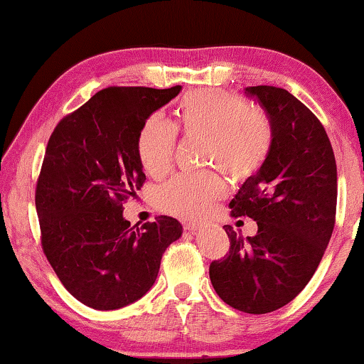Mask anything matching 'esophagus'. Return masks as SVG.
Returning <instances> with one entry per match:
<instances>
[{
  "instance_id": "1",
  "label": "esophagus",
  "mask_w": 364,
  "mask_h": 364,
  "mask_svg": "<svg viewBox=\"0 0 364 364\" xmlns=\"http://www.w3.org/2000/svg\"><path fill=\"white\" fill-rule=\"evenodd\" d=\"M183 228L186 229V231H189V232H193V231H198V228H199V224L198 223H183Z\"/></svg>"
}]
</instances>
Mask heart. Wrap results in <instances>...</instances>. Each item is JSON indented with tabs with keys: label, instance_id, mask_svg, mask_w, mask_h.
<instances>
[{
	"label": "heart",
	"instance_id": "obj_1",
	"mask_svg": "<svg viewBox=\"0 0 364 364\" xmlns=\"http://www.w3.org/2000/svg\"><path fill=\"white\" fill-rule=\"evenodd\" d=\"M178 129L188 138H203V165L219 166L234 180H245L262 166L272 146L267 119L237 95L201 89L186 94L178 107ZM176 130L170 122L151 117L138 135L136 153L143 171L160 178L170 171ZM226 194V181L208 170L178 175L158 188L155 201L163 211L181 218H201Z\"/></svg>",
	"mask_w": 364,
	"mask_h": 364
}]
</instances>
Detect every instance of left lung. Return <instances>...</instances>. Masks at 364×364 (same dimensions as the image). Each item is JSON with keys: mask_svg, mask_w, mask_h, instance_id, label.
Segmentation results:
<instances>
[{"mask_svg": "<svg viewBox=\"0 0 364 364\" xmlns=\"http://www.w3.org/2000/svg\"><path fill=\"white\" fill-rule=\"evenodd\" d=\"M269 117L272 146L260 170L231 201L234 218L257 221L242 237L224 226L229 254L213 260L209 279L232 309L262 315L295 299L314 277L336 216V161L314 112L280 87H247Z\"/></svg>", "mask_w": 364, "mask_h": 364, "instance_id": "obj_1", "label": "left lung"}]
</instances>
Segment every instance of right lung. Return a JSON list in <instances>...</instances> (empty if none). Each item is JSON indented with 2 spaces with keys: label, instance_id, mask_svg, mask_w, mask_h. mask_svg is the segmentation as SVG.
Masks as SVG:
<instances>
[{
  "label": "right lung",
  "instance_id": "obj_1",
  "mask_svg": "<svg viewBox=\"0 0 364 364\" xmlns=\"http://www.w3.org/2000/svg\"><path fill=\"white\" fill-rule=\"evenodd\" d=\"M180 90L107 87L65 115L49 138L36 184L41 244L69 294L90 309L117 310L141 299L163 252L181 237L175 218L141 226L124 219V203L146 180L138 135Z\"/></svg>",
  "mask_w": 364,
  "mask_h": 364
}]
</instances>
